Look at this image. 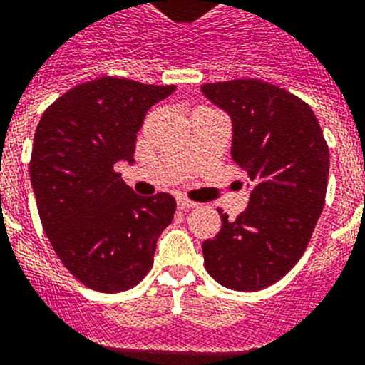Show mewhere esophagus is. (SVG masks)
<instances>
[{
    "label": "esophagus",
    "instance_id": "1",
    "mask_svg": "<svg viewBox=\"0 0 365 365\" xmlns=\"http://www.w3.org/2000/svg\"><path fill=\"white\" fill-rule=\"evenodd\" d=\"M178 207H180V209H191V207H196V202L189 200V198H185V196H178Z\"/></svg>",
    "mask_w": 365,
    "mask_h": 365
}]
</instances>
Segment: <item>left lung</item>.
Here are the masks:
<instances>
[{
	"instance_id": "obj_1",
	"label": "left lung",
	"mask_w": 365,
	"mask_h": 365,
	"mask_svg": "<svg viewBox=\"0 0 365 365\" xmlns=\"http://www.w3.org/2000/svg\"><path fill=\"white\" fill-rule=\"evenodd\" d=\"M202 93L231 117V158L252 182L248 207L235 220L222 215L218 235L202 244L205 270L222 287L257 292L292 270L312 237L327 141L309 104L259 78L204 84Z\"/></svg>"
}]
</instances>
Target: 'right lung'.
Segmentation results:
<instances>
[{
  "instance_id": "1",
  "label": "right lung",
  "mask_w": 365,
  "mask_h": 365,
  "mask_svg": "<svg viewBox=\"0 0 365 365\" xmlns=\"http://www.w3.org/2000/svg\"><path fill=\"white\" fill-rule=\"evenodd\" d=\"M174 90L103 77L66 91L38 123L29 174L40 220L62 264L93 290L135 287L173 222V196L135 195L115 163H134L148 108Z\"/></svg>"
}]
</instances>
